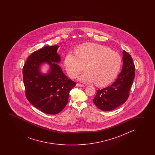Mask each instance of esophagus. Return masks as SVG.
I'll return each instance as SVG.
<instances>
[{
    "label": "esophagus",
    "instance_id": "1",
    "mask_svg": "<svg viewBox=\"0 0 155 155\" xmlns=\"http://www.w3.org/2000/svg\"><path fill=\"white\" fill-rule=\"evenodd\" d=\"M76 86H79V87H84L85 86L81 84H79V83H77L76 84Z\"/></svg>",
    "mask_w": 155,
    "mask_h": 155
}]
</instances>
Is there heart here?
<instances>
[{"instance_id":"b5f03b06","label":"heart","mask_w":155,"mask_h":155,"mask_svg":"<svg viewBox=\"0 0 155 155\" xmlns=\"http://www.w3.org/2000/svg\"><path fill=\"white\" fill-rule=\"evenodd\" d=\"M121 62L119 53L108 47L86 43L79 46L76 52L70 51L64 63L67 73L71 78H75L86 68L87 71L79 77L81 81L95 82L97 86H104L115 79Z\"/></svg>"}]
</instances>
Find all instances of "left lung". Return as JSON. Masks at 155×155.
Listing matches in <instances>:
<instances>
[{
  "instance_id": "left-lung-1",
  "label": "left lung",
  "mask_w": 155,
  "mask_h": 155,
  "mask_svg": "<svg viewBox=\"0 0 155 155\" xmlns=\"http://www.w3.org/2000/svg\"><path fill=\"white\" fill-rule=\"evenodd\" d=\"M122 71L112 85L98 90L93 102L102 111H111L126 101L135 78V66L131 55L124 50Z\"/></svg>"
}]
</instances>
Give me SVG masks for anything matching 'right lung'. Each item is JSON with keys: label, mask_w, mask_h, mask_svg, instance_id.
I'll use <instances>...</instances> for the list:
<instances>
[{"label": "right lung", "mask_w": 155, "mask_h": 155, "mask_svg": "<svg viewBox=\"0 0 155 155\" xmlns=\"http://www.w3.org/2000/svg\"><path fill=\"white\" fill-rule=\"evenodd\" d=\"M59 46H46L34 51L24 65L23 81L28 100L36 109L50 115L57 114L66 106L69 92L76 82L68 79L61 67ZM48 63L50 70L47 74L40 72L39 67Z\"/></svg>", "instance_id": "obj_1"}]
</instances>
